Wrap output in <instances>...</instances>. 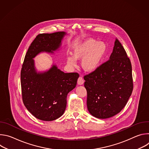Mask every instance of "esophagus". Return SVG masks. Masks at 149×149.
Returning a JSON list of instances; mask_svg holds the SVG:
<instances>
[{
	"instance_id": "esophagus-1",
	"label": "esophagus",
	"mask_w": 149,
	"mask_h": 149,
	"mask_svg": "<svg viewBox=\"0 0 149 149\" xmlns=\"http://www.w3.org/2000/svg\"><path fill=\"white\" fill-rule=\"evenodd\" d=\"M77 83L78 85H82L84 83V79L82 78V77H79L78 79V81H77Z\"/></svg>"
}]
</instances>
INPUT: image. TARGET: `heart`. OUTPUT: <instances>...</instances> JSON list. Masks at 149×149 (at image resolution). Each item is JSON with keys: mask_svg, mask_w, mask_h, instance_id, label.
<instances>
[{"mask_svg": "<svg viewBox=\"0 0 149 149\" xmlns=\"http://www.w3.org/2000/svg\"><path fill=\"white\" fill-rule=\"evenodd\" d=\"M106 52L107 46L101 42H97L93 38H88L75 44L72 48V55L67 56V62L74 66L77 59H82V68L87 72L96 70L101 64Z\"/></svg>", "mask_w": 149, "mask_h": 149, "instance_id": "b5f03b06", "label": "heart"}]
</instances>
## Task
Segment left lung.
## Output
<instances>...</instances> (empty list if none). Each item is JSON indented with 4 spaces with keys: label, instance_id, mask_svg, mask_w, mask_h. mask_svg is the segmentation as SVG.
I'll list each match as a JSON object with an SVG mask.
<instances>
[{
    "label": "left lung",
    "instance_id": "left-lung-1",
    "mask_svg": "<svg viewBox=\"0 0 149 149\" xmlns=\"http://www.w3.org/2000/svg\"><path fill=\"white\" fill-rule=\"evenodd\" d=\"M84 78L92 116L108 118L123 110L132 95L133 82L130 60L117 39L110 59Z\"/></svg>",
    "mask_w": 149,
    "mask_h": 149
}]
</instances>
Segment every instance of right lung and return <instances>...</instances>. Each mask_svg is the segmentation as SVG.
<instances>
[{"instance_id": "right-lung-1", "label": "right lung", "mask_w": 149, "mask_h": 149, "mask_svg": "<svg viewBox=\"0 0 149 149\" xmlns=\"http://www.w3.org/2000/svg\"><path fill=\"white\" fill-rule=\"evenodd\" d=\"M64 32L40 33L32 42L25 56L20 72L24 104L36 118L53 121L64 113L67 97L75 87L79 74L64 73L56 65L47 72L37 73L33 58L41 52L53 53L61 46Z\"/></svg>"}]
</instances>
